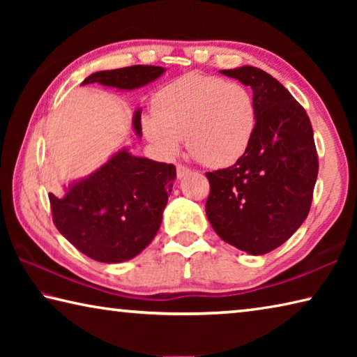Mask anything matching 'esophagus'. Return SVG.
<instances>
[{"instance_id":"34e87169","label":"esophagus","mask_w":357,"mask_h":357,"mask_svg":"<svg viewBox=\"0 0 357 357\" xmlns=\"http://www.w3.org/2000/svg\"><path fill=\"white\" fill-rule=\"evenodd\" d=\"M189 173H190V168H187L185 165H179V164L176 165V174H178L179 179H183Z\"/></svg>"}]
</instances>
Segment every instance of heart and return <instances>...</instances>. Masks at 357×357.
I'll return each instance as SVG.
<instances>
[{
    "label": "heart",
    "instance_id": "obj_1",
    "mask_svg": "<svg viewBox=\"0 0 357 357\" xmlns=\"http://www.w3.org/2000/svg\"><path fill=\"white\" fill-rule=\"evenodd\" d=\"M153 113L143 119V130L162 155H176L185 138L190 154L213 168L236 164L249 149L257 126L249 89L198 72L160 88Z\"/></svg>",
    "mask_w": 357,
    "mask_h": 357
}]
</instances>
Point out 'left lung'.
<instances>
[{"label":"left lung","mask_w":357,"mask_h":357,"mask_svg":"<svg viewBox=\"0 0 357 357\" xmlns=\"http://www.w3.org/2000/svg\"><path fill=\"white\" fill-rule=\"evenodd\" d=\"M220 72L252 88L257 126L236 164L206 173V215L225 243L264 255L291 238L310 211L318 176L312 124L268 72L253 66Z\"/></svg>","instance_id":"1"}]
</instances>
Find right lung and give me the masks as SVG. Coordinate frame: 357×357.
I'll return each instance as SVG.
<instances>
[{"mask_svg": "<svg viewBox=\"0 0 357 357\" xmlns=\"http://www.w3.org/2000/svg\"><path fill=\"white\" fill-rule=\"evenodd\" d=\"M159 66L100 70L82 84L100 83L135 89L164 74ZM142 110L134 130L142 137ZM176 168L132 155L123 148L89 176L70 183L64 197L48 193L58 231L84 255L100 263H121L137 257L159 231Z\"/></svg>", "mask_w": 357, "mask_h": 357, "instance_id": "right-lung-1", "label": "right lung"}]
</instances>
